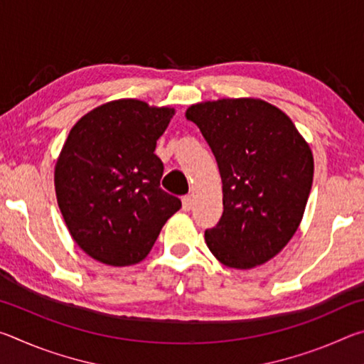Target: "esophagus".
Here are the masks:
<instances>
[{"mask_svg":"<svg viewBox=\"0 0 364 364\" xmlns=\"http://www.w3.org/2000/svg\"><path fill=\"white\" fill-rule=\"evenodd\" d=\"M193 205H194L193 196H184L183 197V210L184 212H189L191 208H193Z\"/></svg>","mask_w":364,"mask_h":364,"instance_id":"34e87169","label":"esophagus"}]
</instances>
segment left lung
Returning a JSON list of instances; mask_svg holds the SVG:
<instances>
[{
	"instance_id": "8db88e82",
	"label": "left lung",
	"mask_w": 364,
	"mask_h": 364,
	"mask_svg": "<svg viewBox=\"0 0 364 364\" xmlns=\"http://www.w3.org/2000/svg\"><path fill=\"white\" fill-rule=\"evenodd\" d=\"M194 122L217 159L223 215L205 242L225 267L250 269L286 247L304 217L313 154L292 120L254 97L193 104Z\"/></svg>"
}]
</instances>
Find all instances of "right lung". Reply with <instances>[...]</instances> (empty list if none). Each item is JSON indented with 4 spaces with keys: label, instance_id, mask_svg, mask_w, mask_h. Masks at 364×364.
I'll return each instance as SVG.
<instances>
[{
    "label": "right lung",
    "instance_id": "right-lung-1",
    "mask_svg": "<svg viewBox=\"0 0 364 364\" xmlns=\"http://www.w3.org/2000/svg\"><path fill=\"white\" fill-rule=\"evenodd\" d=\"M173 107L117 100L85 114L54 168L58 205L73 241L95 260L130 267L149 254L181 200L160 188L154 151Z\"/></svg>",
    "mask_w": 364,
    "mask_h": 364
}]
</instances>
